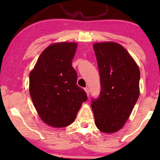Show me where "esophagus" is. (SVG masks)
I'll return each instance as SVG.
<instances>
[{
	"label": "esophagus",
	"instance_id": "1",
	"mask_svg": "<svg viewBox=\"0 0 160 160\" xmlns=\"http://www.w3.org/2000/svg\"><path fill=\"white\" fill-rule=\"evenodd\" d=\"M84 90H85V92H86L87 96H89V89L87 88V87H86V88H84Z\"/></svg>",
	"mask_w": 160,
	"mask_h": 160
}]
</instances>
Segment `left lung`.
Here are the masks:
<instances>
[{"instance_id":"obj_1","label":"left lung","mask_w":160,"mask_h":160,"mask_svg":"<svg viewBox=\"0 0 160 160\" xmlns=\"http://www.w3.org/2000/svg\"><path fill=\"white\" fill-rule=\"evenodd\" d=\"M101 90L91 107L95 125L102 132L119 131L130 117L140 95L139 68L122 45L115 42L93 45Z\"/></svg>"}]
</instances>
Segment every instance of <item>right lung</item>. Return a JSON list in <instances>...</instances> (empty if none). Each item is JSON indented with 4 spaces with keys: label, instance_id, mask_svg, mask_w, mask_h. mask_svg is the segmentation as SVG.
Segmentation results:
<instances>
[{
    "label": "right lung",
    "instance_id": "right-lung-1",
    "mask_svg": "<svg viewBox=\"0 0 160 160\" xmlns=\"http://www.w3.org/2000/svg\"><path fill=\"white\" fill-rule=\"evenodd\" d=\"M77 43L61 42L43 50L30 73V95L41 120L53 128H64L75 120L87 94L76 84L72 67Z\"/></svg>",
    "mask_w": 160,
    "mask_h": 160
}]
</instances>
